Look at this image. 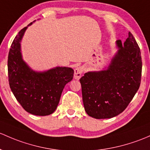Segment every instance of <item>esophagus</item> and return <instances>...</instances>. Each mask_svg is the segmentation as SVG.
Segmentation results:
<instances>
[{"label":"esophagus","instance_id":"34e87169","mask_svg":"<svg viewBox=\"0 0 150 150\" xmlns=\"http://www.w3.org/2000/svg\"><path fill=\"white\" fill-rule=\"evenodd\" d=\"M84 72V67L80 66V67H76L74 71V78L76 80H79L81 78V75L83 72Z\"/></svg>","mask_w":150,"mask_h":150}]
</instances>
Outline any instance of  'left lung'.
<instances>
[{
    "instance_id": "8db88e82",
    "label": "left lung",
    "mask_w": 150,
    "mask_h": 150,
    "mask_svg": "<svg viewBox=\"0 0 150 150\" xmlns=\"http://www.w3.org/2000/svg\"><path fill=\"white\" fill-rule=\"evenodd\" d=\"M119 50L106 70L86 72L80 79L85 110L97 119H110L126 109L141 83L142 62L140 49L129 32L124 45L117 40Z\"/></svg>"
}]
</instances>
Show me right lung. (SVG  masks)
Masks as SVG:
<instances>
[{"instance_id":"1","label":"right lung","mask_w":150,"mask_h":150,"mask_svg":"<svg viewBox=\"0 0 150 150\" xmlns=\"http://www.w3.org/2000/svg\"><path fill=\"white\" fill-rule=\"evenodd\" d=\"M26 29L27 26L16 36L9 50V86L25 111L36 116H47L56 110L64 86L73 78L74 70L66 67L42 72L31 70L23 60L21 52L20 42Z\"/></svg>"}]
</instances>
